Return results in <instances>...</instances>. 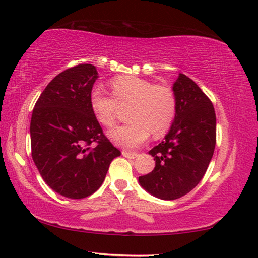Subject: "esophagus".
I'll list each match as a JSON object with an SVG mask.
<instances>
[{"mask_svg":"<svg viewBox=\"0 0 258 258\" xmlns=\"http://www.w3.org/2000/svg\"><path fill=\"white\" fill-rule=\"evenodd\" d=\"M121 154H122V156L126 157V158H136V157H138L137 153H131V151H127V150H122Z\"/></svg>","mask_w":258,"mask_h":258,"instance_id":"esophagus-1","label":"esophagus"}]
</instances>
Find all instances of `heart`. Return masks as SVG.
<instances>
[{"mask_svg":"<svg viewBox=\"0 0 258 258\" xmlns=\"http://www.w3.org/2000/svg\"><path fill=\"white\" fill-rule=\"evenodd\" d=\"M112 96L95 87L89 94V107L105 127L116 122L121 109H128L131 122L109 131L108 137L122 148H137L149 138L164 136L177 114V97L167 85L136 76H119L110 83Z\"/></svg>","mask_w":258,"mask_h":258,"instance_id":"heart-1","label":"heart"}]
</instances>
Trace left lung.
<instances>
[{"label": "left lung", "instance_id": "obj_1", "mask_svg": "<svg viewBox=\"0 0 258 258\" xmlns=\"http://www.w3.org/2000/svg\"><path fill=\"white\" fill-rule=\"evenodd\" d=\"M177 114L169 133L149 151L155 167L139 177L142 188L162 200H175L198 186L216 146L214 105L190 78L180 73L173 84Z\"/></svg>", "mask_w": 258, "mask_h": 258}]
</instances>
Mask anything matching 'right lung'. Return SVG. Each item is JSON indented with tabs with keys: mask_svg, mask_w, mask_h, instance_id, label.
Listing matches in <instances>:
<instances>
[{
	"mask_svg": "<svg viewBox=\"0 0 258 258\" xmlns=\"http://www.w3.org/2000/svg\"><path fill=\"white\" fill-rule=\"evenodd\" d=\"M96 79L92 64L60 72L41 93L32 112V158L47 185L69 199L95 193L110 163L120 156L89 107Z\"/></svg>",
	"mask_w": 258,
	"mask_h": 258,
	"instance_id": "1",
	"label": "right lung"
}]
</instances>
